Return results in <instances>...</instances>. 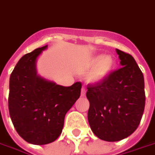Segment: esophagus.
<instances>
[{"mask_svg":"<svg viewBox=\"0 0 155 155\" xmlns=\"http://www.w3.org/2000/svg\"><path fill=\"white\" fill-rule=\"evenodd\" d=\"M86 91H87V90H86V88L84 87V88H82V90H81V95L82 96L86 95Z\"/></svg>","mask_w":155,"mask_h":155,"instance_id":"esophagus-1","label":"esophagus"}]
</instances>
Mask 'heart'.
<instances>
[{"mask_svg":"<svg viewBox=\"0 0 155 155\" xmlns=\"http://www.w3.org/2000/svg\"><path fill=\"white\" fill-rule=\"evenodd\" d=\"M114 60L110 55L96 56L90 62L91 67H94L88 75V80L91 82H97L103 79L114 67Z\"/></svg>","mask_w":155,"mask_h":155,"instance_id":"heart-1","label":"heart"}]
</instances>
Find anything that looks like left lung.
I'll use <instances>...</instances> for the list:
<instances>
[{
    "label": "left lung",
    "instance_id": "left-lung-1",
    "mask_svg": "<svg viewBox=\"0 0 155 155\" xmlns=\"http://www.w3.org/2000/svg\"><path fill=\"white\" fill-rule=\"evenodd\" d=\"M122 67L100 82L88 84V120L93 133L102 140L116 142L137 128L144 111V79L132 55L116 49Z\"/></svg>",
    "mask_w": 155,
    "mask_h": 155
}]
</instances>
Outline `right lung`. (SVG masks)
I'll return each instance as SVG.
<instances>
[{"label":"right lung","mask_w":155,"mask_h":155,"mask_svg":"<svg viewBox=\"0 0 155 155\" xmlns=\"http://www.w3.org/2000/svg\"><path fill=\"white\" fill-rule=\"evenodd\" d=\"M46 48L23 55L10 76L11 119L20 137L32 144H47L58 138L67 112L81 94L80 82L63 87L37 75L36 59Z\"/></svg>","instance_id":"obj_1"}]
</instances>
